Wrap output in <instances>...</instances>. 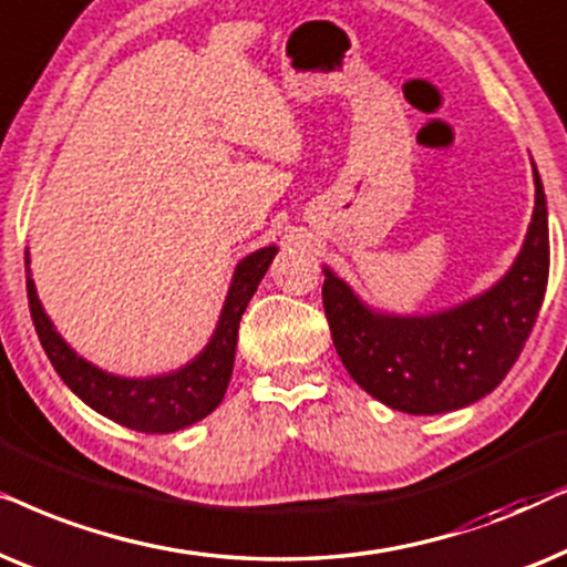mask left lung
<instances>
[{
	"label": "left lung",
	"instance_id": "1",
	"mask_svg": "<svg viewBox=\"0 0 567 567\" xmlns=\"http://www.w3.org/2000/svg\"><path fill=\"white\" fill-rule=\"evenodd\" d=\"M534 168V215L524 246L493 288L446 311L396 316L362 303L323 267V311L337 354L362 391L406 414H441L487 396L518 360L549 277L545 186Z\"/></svg>",
	"mask_w": 567,
	"mask_h": 567
}]
</instances>
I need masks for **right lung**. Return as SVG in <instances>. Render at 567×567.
Listing matches in <instances>:
<instances>
[{
    "instance_id": "right-lung-1",
    "label": "right lung",
    "mask_w": 567,
    "mask_h": 567,
    "mask_svg": "<svg viewBox=\"0 0 567 567\" xmlns=\"http://www.w3.org/2000/svg\"><path fill=\"white\" fill-rule=\"evenodd\" d=\"M275 254L277 246H264L236 264L220 319L205 350L186 365L161 375L126 379V375L103 371L74 352L38 300L33 275H30V254L25 251L30 316L54 371L90 410L140 433H176L205 420L223 402L233 375V360H236L240 316L259 288L261 277L267 275Z\"/></svg>"
}]
</instances>
